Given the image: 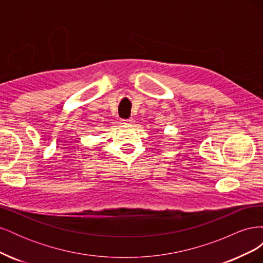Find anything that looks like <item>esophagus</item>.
<instances>
[{
    "label": "esophagus",
    "instance_id": "esophagus-1",
    "mask_svg": "<svg viewBox=\"0 0 263 263\" xmlns=\"http://www.w3.org/2000/svg\"><path fill=\"white\" fill-rule=\"evenodd\" d=\"M134 118H128V119H122V124L124 125H132L134 123Z\"/></svg>",
    "mask_w": 263,
    "mask_h": 263
}]
</instances>
